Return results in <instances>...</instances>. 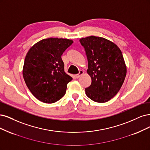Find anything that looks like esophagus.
Returning <instances> with one entry per match:
<instances>
[{
  "label": "esophagus",
  "instance_id": "34e87169",
  "mask_svg": "<svg viewBox=\"0 0 150 150\" xmlns=\"http://www.w3.org/2000/svg\"><path fill=\"white\" fill-rule=\"evenodd\" d=\"M83 73H84V71H83V70H80L79 71V73L78 74H76V75H75V78H76V79H79V77H80L81 75H83Z\"/></svg>",
  "mask_w": 150,
  "mask_h": 150
}]
</instances>
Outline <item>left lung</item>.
I'll list each match as a JSON object with an SVG mask.
<instances>
[{"instance_id":"8db88e82","label":"left lung","mask_w":150,"mask_h":150,"mask_svg":"<svg viewBox=\"0 0 150 150\" xmlns=\"http://www.w3.org/2000/svg\"><path fill=\"white\" fill-rule=\"evenodd\" d=\"M80 42L87 57V73L91 79L86 95L96 102H107L118 92L127 75L122 53L117 45L102 37L90 36Z\"/></svg>"}]
</instances>
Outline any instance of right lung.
<instances>
[{
	"label": "right lung",
	"instance_id": "add662e5",
	"mask_svg": "<svg viewBox=\"0 0 150 150\" xmlns=\"http://www.w3.org/2000/svg\"><path fill=\"white\" fill-rule=\"evenodd\" d=\"M73 41L49 38L30 48L25 57L23 76L28 88L43 103H53L66 93L71 77L64 71L62 55Z\"/></svg>",
	"mask_w": 150,
	"mask_h": 150
}]
</instances>
